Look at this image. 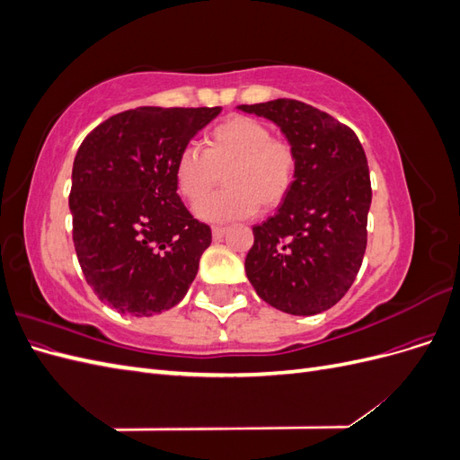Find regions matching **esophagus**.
<instances>
[{
	"label": "esophagus",
	"mask_w": 460,
	"mask_h": 460,
	"mask_svg": "<svg viewBox=\"0 0 460 460\" xmlns=\"http://www.w3.org/2000/svg\"><path fill=\"white\" fill-rule=\"evenodd\" d=\"M226 232H228V228H225V226H215V228H213V238H215V240L225 238Z\"/></svg>",
	"instance_id": "esophagus-1"
}]
</instances>
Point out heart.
Instances as JSON below:
<instances>
[{"mask_svg": "<svg viewBox=\"0 0 460 460\" xmlns=\"http://www.w3.org/2000/svg\"><path fill=\"white\" fill-rule=\"evenodd\" d=\"M296 151L289 142L272 137L267 124L245 115H232L207 134L205 149L188 146L176 159L178 193L190 205L199 203L226 172L227 190L198 207L207 222L247 218L262 208L280 205L294 186Z\"/></svg>", "mask_w": 460, "mask_h": 460, "instance_id": "b5f03b06", "label": "heart"}]
</instances>
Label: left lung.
Returning <instances> with one entry per match:
<instances>
[{"label": "left lung", "instance_id": "1", "mask_svg": "<svg viewBox=\"0 0 460 460\" xmlns=\"http://www.w3.org/2000/svg\"><path fill=\"white\" fill-rule=\"evenodd\" d=\"M238 109L280 127L297 157L288 198L253 226L245 274L274 309L323 313L347 294L363 264L372 201L365 149L349 127L297 100Z\"/></svg>", "mask_w": 460, "mask_h": 460}]
</instances>
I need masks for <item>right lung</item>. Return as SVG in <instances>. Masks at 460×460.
Masks as SVG:
<instances>
[{
	"label": "right lung",
	"mask_w": 460,
	"mask_h": 460,
	"mask_svg": "<svg viewBox=\"0 0 460 460\" xmlns=\"http://www.w3.org/2000/svg\"><path fill=\"white\" fill-rule=\"evenodd\" d=\"M220 107H137L80 144L68 207L80 269L111 309L151 316L184 299L211 228L176 193L180 151Z\"/></svg>",
	"instance_id": "add662e5"
}]
</instances>
